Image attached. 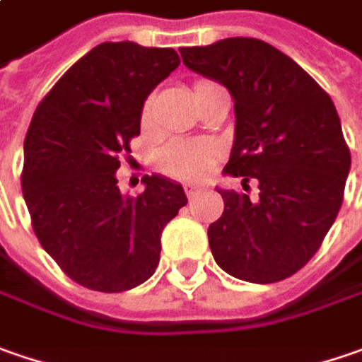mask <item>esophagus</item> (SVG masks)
Wrapping results in <instances>:
<instances>
[{
	"label": "esophagus",
	"instance_id": "esophagus-1",
	"mask_svg": "<svg viewBox=\"0 0 362 362\" xmlns=\"http://www.w3.org/2000/svg\"><path fill=\"white\" fill-rule=\"evenodd\" d=\"M200 190H202V188H200V186H194V184H186V186H184V192H186V197L188 198H194Z\"/></svg>",
	"mask_w": 362,
	"mask_h": 362
}]
</instances>
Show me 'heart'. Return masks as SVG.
I'll list each match as a JSON object with an SVG mask.
<instances>
[{
  "mask_svg": "<svg viewBox=\"0 0 362 362\" xmlns=\"http://www.w3.org/2000/svg\"><path fill=\"white\" fill-rule=\"evenodd\" d=\"M144 121L150 117V101L144 105L141 111ZM216 158V148L211 141L200 139H176L162 151V168L170 176L180 180H198L202 178Z\"/></svg>",
  "mask_w": 362,
  "mask_h": 362,
  "instance_id": "1",
  "label": "heart"
}]
</instances>
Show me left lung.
I'll return each mask as SVG.
<instances>
[{
  "mask_svg": "<svg viewBox=\"0 0 362 362\" xmlns=\"http://www.w3.org/2000/svg\"><path fill=\"white\" fill-rule=\"evenodd\" d=\"M190 71L225 85L235 144L225 174L257 180L259 197L218 190L225 211L209 227L228 275L274 284L300 272L337 218L351 170L337 107L298 62L257 38L180 48Z\"/></svg>",
  "mask_w": 362,
  "mask_h": 362,
  "instance_id": "8db88e82",
  "label": "left lung"
}]
</instances>
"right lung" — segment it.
<instances>
[{
    "label": "right lung",
    "instance_id": "obj_1",
    "mask_svg": "<svg viewBox=\"0 0 362 362\" xmlns=\"http://www.w3.org/2000/svg\"><path fill=\"white\" fill-rule=\"evenodd\" d=\"M180 56L103 42L40 101L24 141L22 192L32 228L58 267L88 290L117 293L150 279L162 230L188 202L164 176L139 197L119 192L121 160L139 135L144 101Z\"/></svg>",
    "mask_w": 362,
    "mask_h": 362
}]
</instances>
